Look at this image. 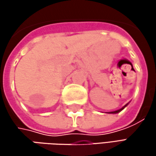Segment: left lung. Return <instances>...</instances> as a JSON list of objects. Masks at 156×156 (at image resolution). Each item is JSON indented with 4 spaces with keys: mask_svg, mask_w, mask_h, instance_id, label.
Returning a JSON list of instances; mask_svg holds the SVG:
<instances>
[{
    "mask_svg": "<svg viewBox=\"0 0 156 156\" xmlns=\"http://www.w3.org/2000/svg\"><path fill=\"white\" fill-rule=\"evenodd\" d=\"M126 107V106H125L124 108H121V109H119V110H116V111H114V112H111V113H112V114H115V113H118V112H120L121 110H123V109L125 108Z\"/></svg>",
    "mask_w": 156,
    "mask_h": 156,
    "instance_id": "obj_1",
    "label": "left lung"
}]
</instances>
